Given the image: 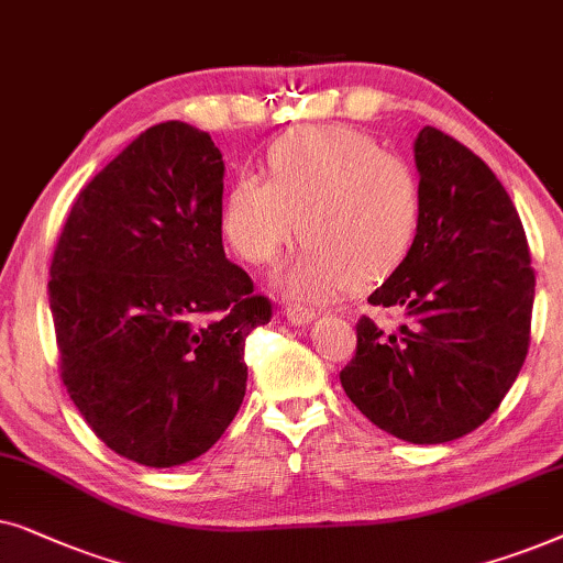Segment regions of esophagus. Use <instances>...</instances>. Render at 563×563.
Wrapping results in <instances>:
<instances>
[{
	"label": "esophagus",
	"mask_w": 563,
	"mask_h": 563,
	"mask_svg": "<svg viewBox=\"0 0 563 563\" xmlns=\"http://www.w3.org/2000/svg\"><path fill=\"white\" fill-rule=\"evenodd\" d=\"M286 319H288L294 327H306V324H311L313 319H317V313L309 311V309H303V306H288V309H286Z\"/></svg>",
	"instance_id": "esophagus-1"
}]
</instances>
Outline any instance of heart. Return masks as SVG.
<instances>
[{"instance_id":"b5f03b06","label":"heart","mask_w":563,"mask_h":563,"mask_svg":"<svg viewBox=\"0 0 563 563\" xmlns=\"http://www.w3.org/2000/svg\"><path fill=\"white\" fill-rule=\"evenodd\" d=\"M269 177L239 172L223 198L229 244L265 265L298 234L306 244L275 283L298 301H324L342 288L386 280L415 250L424 216L419 175L368 133L309 125L277 139Z\"/></svg>"}]
</instances>
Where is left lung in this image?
I'll list each match as a JSON object with an SVG mask.
<instances>
[{
  "label": "left lung",
  "mask_w": 563,
  "mask_h": 563,
  "mask_svg": "<svg viewBox=\"0 0 563 563\" xmlns=\"http://www.w3.org/2000/svg\"><path fill=\"white\" fill-rule=\"evenodd\" d=\"M424 216L415 250L371 306L399 309L401 334L368 317L340 373L344 394L394 438L451 443L492 417L526 363L536 275L520 216L497 175L443 131L415 141Z\"/></svg>",
  "instance_id": "left-lung-1"
}]
</instances>
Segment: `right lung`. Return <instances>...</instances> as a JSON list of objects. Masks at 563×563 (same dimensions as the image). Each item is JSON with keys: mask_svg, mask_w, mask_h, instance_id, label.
I'll return each instance as SVG.
<instances>
[{"mask_svg": "<svg viewBox=\"0 0 563 563\" xmlns=\"http://www.w3.org/2000/svg\"><path fill=\"white\" fill-rule=\"evenodd\" d=\"M223 172L206 131L152 125L79 192L51 262L66 391L141 466H183L227 432L244 342L273 317L223 252Z\"/></svg>", "mask_w": 563, "mask_h": 563, "instance_id": "obj_1", "label": "right lung"}]
</instances>
